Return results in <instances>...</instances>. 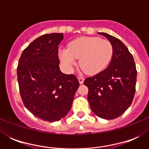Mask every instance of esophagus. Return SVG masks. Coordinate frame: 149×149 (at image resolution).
<instances>
[{
  "instance_id": "obj_1",
  "label": "esophagus",
  "mask_w": 149,
  "mask_h": 149,
  "mask_svg": "<svg viewBox=\"0 0 149 149\" xmlns=\"http://www.w3.org/2000/svg\"><path fill=\"white\" fill-rule=\"evenodd\" d=\"M78 79H79V82L80 84H82L83 83H84V78L83 77H78Z\"/></svg>"
}]
</instances>
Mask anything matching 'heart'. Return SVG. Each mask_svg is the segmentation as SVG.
<instances>
[{
  "mask_svg": "<svg viewBox=\"0 0 149 149\" xmlns=\"http://www.w3.org/2000/svg\"><path fill=\"white\" fill-rule=\"evenodd\" d=\"M67 70H72L79 58V65L90 75L97 74L108 65L113 56V46L108 40L99 37H80L72 41L67 49L58 52Z\"/></svg>",
  "mask_w": 149,
  "mask_h": 149,
  "instance_id": "1",
  "label": "heart"
}]
</instances>
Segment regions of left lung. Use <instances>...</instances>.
I'll list each match as a JSON object with an SVG mask.
<instances>
[{"label": "left lung", "mask_w": 149, "mask_h": 149, "mask_svg": "<svg viewBox=\"0 0 149 149\" xmlns=\"http://www.w3.org/2000/svg\"><path fill=\"white\" fill-rule=\"evenodd\" d=\"M105 36L113 46V57L107 69L87 77L88 100L93 113L100 118L111 120L118 118L131 106L136 86L137 70L134 58L126 45L108 34Z\"/></svg>", "instance_id": "obj_1"}]
</instances>
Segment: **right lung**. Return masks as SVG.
<instances>
[{"mask_svg": "<svg viewBox=\"0 0 149 149\" xmlns=\"http://www.w3.org/2000/svg\"><path fill=\"white\" fill-rule=\"evenodd\" d=\"M63 39L62 33L37 38L24 49L17 68L24 105L35 116L50 122L67 114L79 86L75 75L59 70L58 46Z\"/></svg>", "mask_w": 149, "mask_h": 149, "instance_id": "obj_1", "label": "right lung"}]
</instances>
